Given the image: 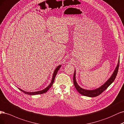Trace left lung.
I'll return each mask as SVG.
<instances>
[{
    "label": "left lung",
    "mask_w": 124,
    "mask_h": 124,
    "mask_svg": "<svg viewBox=\"0 0 124 124\" xmlns=\"http://www.w3.org/2000/svg\"><path fill=\"white\" fill-rule=\"evenodd\" d=\"M119 63V60H118L117 66L116 67L115 69L114 70L113 74L111 76V77L104 84H103V85H102L100 87H98V88L94 90H86L85 89H83L78 85V83L76 81V70H75L74 76H73V82H74V85H75V88L76 89V90L80 94L83 96H85L90 97H94L97 96L99 95L101 93H102L105 90H106L111 84L114 81L116 77V75L118 72Z\"/></svg>",
    "instance_id": "1"
}]
</instances>
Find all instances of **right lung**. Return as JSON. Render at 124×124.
I'll return each instance as SVG.
<instances>
[{
    "label": "right lung",
    "instance_id": "1",
    "mask_svg": "<svg viewBox=\"0 0 124 124\" xmlns=\"http://www.w3.org/2000/svg\"><path fill=\"white\" fill-rule=\"evenodd\" d=\"M61 67V65H59V66H58L56 68H55V69L54 70V73H53V77H52V79H51V81L50 83L49 84V85L48 86H47L46 88H45L44 89H43V90H41V91H39L32 92H26L25 91H23V90L21 89L20 88H18V89L19 90H21V91H22L23 93H24L25 94H26L27 95H38V94H43V93H45L47 92L48 91V90L50 88L51 86L53 85V83L54 82V79H55V76H56L58 70H59L60 69Z\"/></svg>",
    "mask_w": 124,
    "mask_h": 124
}]
</instances>
